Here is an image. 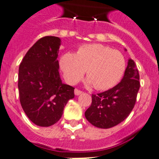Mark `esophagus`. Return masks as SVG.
I'll use <instances>...</instances> for the list:
<instances>
[{"mask_svg":"<svg viewBox=\"0 0 159 159\" xmlns=\"http://www.w3.org/2000/svg\"><path fill=\"white\" fill-rule=\"evenodd\" d=\"M74 93H75V95H76V96H79V95L82 94V91H80V90H78V89H75Z\"/></svg>","mask_w":159,"mask_h":159,"instance_id":"esophagus-1","label":"esophagus"}]
</instances>
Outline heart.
<instances>
[{
	"label": "heart",
	"mask_w": 159,
	"mask_h": 159,
	"mask_svg": "<svg viewBox=\"0 0 159 159\" xmlns=\"http://www.w3.org/2000/svg\"><path fill=\"white\" fill-rule=\"evenodd\" d=\"M59 65L65 79L71 84L78 82L86 71L88 84H93L97 90H107L120 82L126 63L120 51L92 43L81 46L76 54H62Z\"/></svg>",
	"instance_id": "heart-1"
}]
</instances>
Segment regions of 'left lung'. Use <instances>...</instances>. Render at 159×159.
Returning <instances> with one entry per match:
<instances>
[{"instance_id": "8db88e82", "label": "left lung", "mask_w": 159, "mask_h": 159, "mask_svg": "<svg viewBox=\"0 0 159 159\" xmlns=\"http://www.w3.org/2000/svg\"><path fill=\"white\" fill-rule=\"evenodd\" d=\"M140 87L139 74L134 60L129 59L125 75L113 88L92 94V105L85 116L92 125L109 129L125 120L135 105Z\"/></svg>"}]
</instances>
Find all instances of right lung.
<instances>
[{
    "label": "right lung",
    "mask_w": 159,
    "mask_h": 159,
    "mask_svg": "<svg viewBox=\"0 0 159 159\" xmlns=\"http://www.w3.org/2000/svg\"><path fill=\"white\" fill-rule=\"evenodd\" d=\"M60 45L58 37L41 38L29 49L19 67L21 106L28 118L42 127L57 123L67 102L74 97V87L63 84L60 78Z\"/></svg>",
    "instance_id": "right-lung-1"
}]
</instances>
